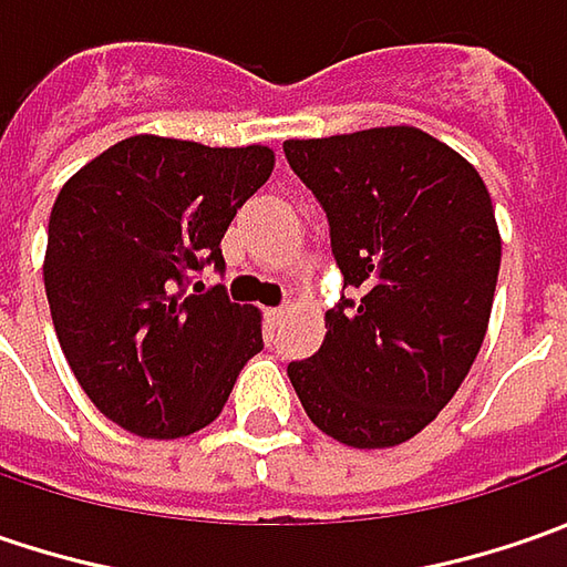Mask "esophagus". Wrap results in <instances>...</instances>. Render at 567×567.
<instances>
[{
	"label": "esophagus",
	"mask_w": 567,
	"mask_h": 567,
	"mask_svg": "<svg viewBox=\"0 0 567 567\" xmlns=\"http://www.w3.org/2000/svg\"><path fill=\"white\" fill-rule=\"evenodd\" d=\"M287 312H290L287 306H274V309H268V321H271V324H280V321L287 318Z\"/></svg>",
	"instance_id": "esophagus-1"
}]
</instances>
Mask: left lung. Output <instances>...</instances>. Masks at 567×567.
Here are the masks:
<instances>
[{
	"mask_svg": "<svg viewBox=\"0 0 567 567\" xmlns=\"http://www.w3.org/2000/svg\"><path fill=\"white\" fill-rule=\"evenodd\" d=\"M284 154L328 214L343 299L316 357L287 375L309 420L350 447H394L467 379L502 265L486 183L413 125L290 138Z\"/></svg>",
	"mask_w": 567,
	"mask_h": 567,
	"instance_id": "8db88e82",
	"label": "left lung"
}]
</instances>
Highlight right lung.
I'll list each match as a JSON object with an SVG mask.
<instances>
[{
	"mask_svg": "<svg viewBox=\"0 0 567 567\" xmlns=\"http://www.w3.org/2000/svg\"><path fill=\"white\" fill-rule=\"evenodd\" d=\"M274 151L135 135L62 186L43 284L55 338L106 420L142 439L214 423L265 347L261 312L192 280L224 268L220 239L268 183Z\"/></svg>",
	"mask_w": 567,
	"mask_h": 567,
	"instance_id": "1",
	"label": "right lung"
}]
</instances>
